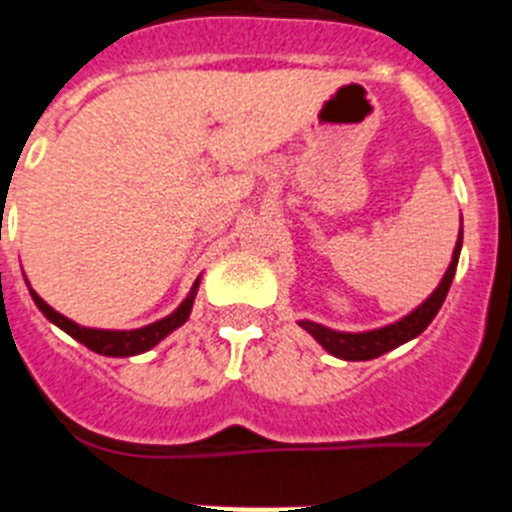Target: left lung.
<instances>
[{"label": "left lung", "instance_id": "obj_1", "mask_svg": "<svg viewBox=\"0 0 512 512\" xmlns=\"http://www.w3.org/2000/svg\"><path fill=\"white\" fill-rule=\"evenodd\" d=\"M461 235L464 233H459V241H456L451 264L449 269H446V274H443L441 284L436 287V292H433L423 305L415 307L410 315L397 320V323L384 325V328H377V330H366V333H341V330H330L325 328V325L310 323V320H300V325L320 343V346L325 348V351H328V354L346 361L377 359V356L387 354V351H392V348L413 341L415 336H420V333L431 325V320L436 318V312L441 310L443 300H446V295H449V287L451 282H454V274H456V264H459Z\"/></svg>", "mask_w": 512, "mask_h": 512}]
</instances>
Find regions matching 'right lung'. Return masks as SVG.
Instances as JSON below:
<instances>
[{
    "mask_svg": "<svg viewBox=\"0 0 512 512\" xmlns=\"http://www.w3.org/2000/svg\"><path fill=\"white\" fill-rule=\"evenodd\" d=\"M197 287H200V279L194 282V287H192V292H189L187 300L176 307L169 318L146 325V328H135V330L84 328V325H76L74 320L63 318L61 312L53 310V307L48 305V302H45L43 297L38 295V292H33V289H30V295H33L35 305H38V310L43 312L45 318L51 320V323H56L61 330H66L71 338H76V341L84 343L87 348L97 351V354H102V356H135V354H143V351H148V348H153L158 341H164L171 330H176L179 325L187 323L189 312H192V305H194V295H197Z\"/></svg>",
    "mask_w": 512,
    "mask_h": 512,
    "instance_id": "obj_1",
    "label": "right lung"
}]
</instances>
